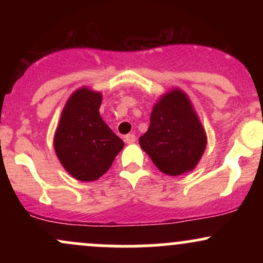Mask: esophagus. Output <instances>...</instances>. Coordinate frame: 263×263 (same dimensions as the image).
I'll return each instance as SVG.
<instances>
[{
  "instance_id": "34e87169",
  "label": "esophagus",
  "mask_w": 263,
  "mask_h": 263,
  "mask_svg": "<svg viewBox=\"0 0 263 263\" xmlns=\"http://www.w3.org/2000/svg\"><path fill=\"white\" fill-rule=\"evenodd\" d=\"M136 140H137V138H136V136L134 134H129V135L125 136V142H126V143H128V144L135 143Z\"/></svg>"
}]
</instances>
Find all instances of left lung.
<instances>
[{
  "label": "left lung",
  "instance_id": "obj_1",
  "mask_svg": "<svg viewBox=\"0 0 263 263\" xmlns=\"http://www.w3.org/2000/svg\"><path fill=\"white\" fill-rule=\"evenodd\" d=\"M140 146L167 176L194 170L206 147V134L186 93L173 89L159 99Z\"/></svg>",
  "mask_w": 263,
  "mask_h": 263
}]
</instances>
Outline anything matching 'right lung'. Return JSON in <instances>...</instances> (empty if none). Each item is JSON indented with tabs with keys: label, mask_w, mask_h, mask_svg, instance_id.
Returning <instances> with one entry per match:
<instances>
[{
	"label": "right lung",
	"mask_w": 263,
	"mask_h": 263,
	"mask_svg": "<svg viewBox=\"0 0 263 263\" xmlns=\"http://www.w3.org/2000/svg\"><path fill=\"white\" fill-rule=\"evenodd\" d=\"M101 92L89 87L71 93L54 135L57 157L65 171L81 182L99 179L123 148L121 138L101 119Z\"/></svg>",
	"instance_id": "add662e5"
}]
</instances>
